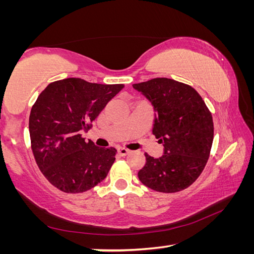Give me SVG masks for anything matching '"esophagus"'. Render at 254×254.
I'll return each mask as SVG.
<instances>
[{
	"instance_id": "34e87169",
	"label": "esophagus",
	"mask_w": 254,
	"mask_h": 254,
	"mask_svg": "<svg viewBox=\"0 0 254 254\" xmlns=\"http://www.w3.org/2000/svg\"><path fill=\"white\" fill-rule=\"evenodd\" d=\"M118 152H119L120 156H127V154L130 152V150L127 149V148H123V147H119Z\"/></svg>"
}]
</instances>
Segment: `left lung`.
<instances>
[{"instance_id": "1", "label": "left lung", "mask_w": 254, "mask_h": 254, "mask_svg": "<svg viewBox=\"0 0 254 254\" xmlns=\"http://www.w3.org/2000/svg\"><path fill=\"white\" fill-rule=\"evenodd\" d=\"M151 102L156 112L152 133L163 145V154L145 153L139 173L144 186L159 192L184 190L199 177L209 158L214 137L212 113L191 86L170 78L133 84Z\"/></svg>"}]
</instances>
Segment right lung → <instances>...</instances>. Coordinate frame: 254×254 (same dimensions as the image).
Segmentation results:
<instances>
[{
  "mask_svg": "<svg viewBox=\"0 0 254 254\" xmlns=\"http://www.w3.org/2000/svg\"><path fill=\"white\" fill-rule=\"evenodd\" d=\"M123 87L66 78L50 83L38 96L29 118L31 149L42 175L59 190L78 194L106 178L117 149L98 148L80 133Z\"/></svg>",
  "mask_w": 254,
  "mask_h": 254,
  "instance_id": "right-lung-1",
  "label": "right lung"
}]
</instances>
